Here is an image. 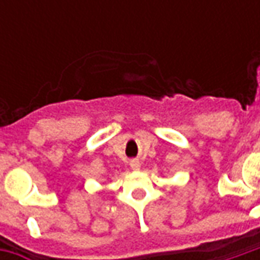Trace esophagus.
Segmentation results:
<instances>
[{"mask_svg": "<svg viewBox=\"0 0 260 260\" xmlns=\"http://www.w3.org/2000/svg\"><path fill=\"white\" fill-rule=\"evenodd\" d=\"M131 169L132 170H139L141 169V164H139V161H138V160H132V161H131Z\"/></svg>", "mask_w": 260, "mask_h": 260, "instance_id": "1", "label": "esophagus"}]
</instances>
